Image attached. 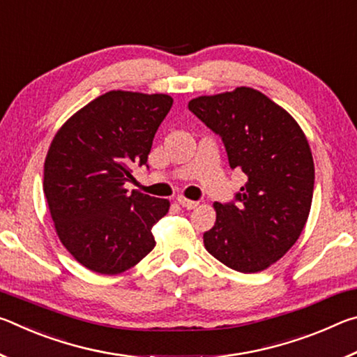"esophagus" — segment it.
<instances>
[{
    "label": "esophagus",
    "mask_w": 357,
    "mask_h": 357,
    "mask_svg": "<svg viewBox=\"0 0 357 357\" xmlns=\"http://www.w3.org/2000/svg\"><path fill=\"white\" fill-rule=\"evenodd\" d=\"M178 203L181 206L185 208V209H195L198 206V202H193V200H187L184 197H179L178 198Z\"/></svg>",
    "instance_id": "34e87169"
}]
</instances>
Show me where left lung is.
<instances>
[{
    "mask_svg": "<svg viewBox=\"0 0 357 357\" xmlns=\"http://www.w3.org/2000/svg\"><path fill=\"white\" fill-rule=\"evenodd\" d=\"M189 110L219 135L231 170L247 184L203 234L214 258L238 273H259L291 249L310 213L315 167L309 142L291 114L257 89L202 96Z\"/></svg>",
    "mask_w": 357,
    "mask_h": 357,
    "instance_id": "obj_1",
    "label": "left lung"
}]
</instances>
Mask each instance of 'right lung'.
<instances>
[{
  "mask_svg": "<svg viewBox=\"0 0 357 357\" xmlns=\"http://www.w3.org/2000/svg\"><path fill=\"white\" fill-rule=\"evenodd\" d=\"M173 99L110 91L66 121L48 149L44 193L63 245L99 274L130 269L154 249V223L170 202L126 189Z\"/></svg>",
  "mask_w": 357,
  "mask_h": 357,
  "instance_id": "right-lung-1",
  "label": "right lung"
}]
</instances>
